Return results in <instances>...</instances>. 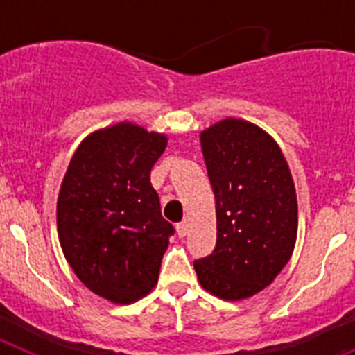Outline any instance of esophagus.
Masks as SVG:
<instances>
[{"label": "esophagus", "mask_w": 355, "mask_h": 355, "mask_svg": "<svg viewBox=\"0 0 355 355\" xmlns=\"http://www.w3.org/2000/svg\"><path fill=\"white\" fill-rule=\"evenodd\" d=\"M175 229H178V234H180V238H184L188 233V222H180V224L175 225Z\"/></svg>", "instance_id": "obj_1"}]
</instances>
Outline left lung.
Listing matches in <instances>:
<instances>
[{
	"label": "left lung",
	"mask_w": 355,
	"mask_h": 355,
	"mask_svg": "<svg viewBox=\"0 0 355 355\" xmlns=\"http://www.w3.org/2000/svg\"><path fill=\"white\" fill-rule=\"evenodd\" d=\"M216 205V245L193 261L200 286L224 300L259 293L277 277L297 240V193L270 135L227 117L200 133Z\"/></svg>",
	"instance_id": "1"
}]
</instances>
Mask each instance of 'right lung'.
Wrapping results in <instances>:
<instances>
[{
  "instance_id": "add662e5",
  "label": "right lung",
  "mask_w": 355,
  "mask_h": 355,
  "mask_svg": "<svg viewBox=\"0 0 355 355\" xmlns=\"http://www.w3.org/2000/svg\"><path fill=\"white\" fill-rule=\"evenodd\" d=\"M165 147V135L119 122L80 144L62 181L56 224L64 256L81 283L110 302H137L158 283L174 234L150 184Z\"/></svg>"
}]
</instances>
